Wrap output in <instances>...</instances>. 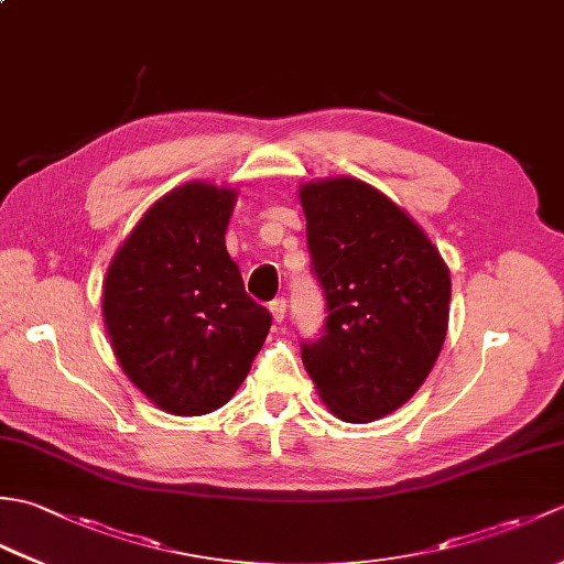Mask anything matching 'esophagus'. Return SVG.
Masks as SVG:
<instances>
[{
    "instance_id": "esophagus-1",
    "label": "esophagus",
    "mask_w": 564,
    "mask_h": 564,
    "mask_svg": "<svg viewBox=\"0 0 564 564\" xmlns=\"http://www.w3.org/2000/svg\"><path fill=\"white\" fill-rule=\"evenodd\" d=\"M269 310H271V315H273L275 322H283V317H285V301H283V297H275V301H271Z\"/></svg>"
}]
</instances>
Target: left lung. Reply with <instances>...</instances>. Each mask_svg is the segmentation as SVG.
<instances>
[{
  "instance_id": "left-lung-1",
  "label": "left lung",
  "mask_w": 564,
  "mask_h": 564,
  "mask_svg": "<svg viewBox=\"0 0 564 564\" xmlns=\"http://www.w3.org/2000/svg\"><path fill=\"white\" fill-rule=\"evenodd\" d=\"M297 198L329 313L319 341L303 344L305 370L334 416L376 422L436 364L451 271L412 215L361 178H317Z\"/></svg>"
}]
</instances>
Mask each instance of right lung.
I'll use <instances>...</instances> for the list:
<instances>
[{
  "label": "right lung",
  "instance_id": "obj_1",
  "mask_svg": "<svg viewBox=\"0 0 564 564\" xmlns=\"http://www.w3.org/2000/svg\"><path fill=\"white\" fill-rule=\"evenodd\" d=\"M237 188L186 182L158 198L113 254L101 313L128 380L176 416L220 410L271 327L245 293L225 230Z\"/></svg>",
  "mask_w": 564,
  "mask_h": 564
}]
</instances>
